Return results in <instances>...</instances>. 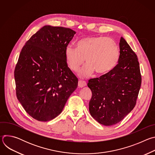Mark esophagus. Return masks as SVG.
<instances>
[{"label": "esophagus", "instance_id": "obj_1", "mask_svg": "<svg viewBox=\"0 0 155 155\" xmlns=\"http://www.w3.org/2000/svg\"><path fill=\"white\" fill-rule=\"evenodd\" d=\"M86 85V83L85 81H81V80H79L78 83V87H83L84 86H85Z\"/></svg>", "mask_w": 155, "mask_h": 155}]
</instances>
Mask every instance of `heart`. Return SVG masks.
Segmentation results:
<instances>
[{
  "label": "heart",
  "mask_w": 155,
  "mask_h": 155,
  "mask_svg": "<svg viewBox=\"0 0 155 155\" xmlns=\"http://www.w3.org/2000/svg\"><path fill=\"white\" fill-rule=\"evenodd\" d=\"M120 56L118 46L113 39L105 37H86L79 40L77 48L68 45L65 49V57L70 69L77 72L85 61L87 63L83 71L90 76L96 71L103 74L112 71Z\"/></svg>",
  "instance_id": "heart-1"
}]
</instances>
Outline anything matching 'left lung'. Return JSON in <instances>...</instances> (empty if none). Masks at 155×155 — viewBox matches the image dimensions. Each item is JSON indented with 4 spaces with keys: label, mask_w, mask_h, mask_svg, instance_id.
Wrapping results in <instances>:
<instances>
[{
    "label": "left lung",
    "mask_w": 155,
    "mask_h": 155,
    "mask_svg": "<svg viewBox=\"0 0 155 155\" xmlns=\"http://www.w3.org/2000/svg\"><path fill=\"white\" fill-rule=\"evenodd\" d=\"M119 45L118 64L108 73L87 83L92 91L90 113L97 122L107 126L119 123L132 111L142 82L137 55L123 37Z\"/></svg>",
    "instance_id": "1"
}]
</instances>
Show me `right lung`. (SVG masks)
Instances as JSON below:
<instances>
[{"label":"right lung","instance_id":"add662e5","mask_svg":"<svg viewBox=\"0 0 155 155\" xmlns=\"http://www.w3.org/2000/svg\"><path fill=\"white\" fill-rule=\"evenodd\" d=\"M76 32L45 26L22 48L14 75L16 96L26 112L40 121L58 117L78 86L65 49Z\"/></svg>","mask_w":155,"mask_h":155}]
</instances>
